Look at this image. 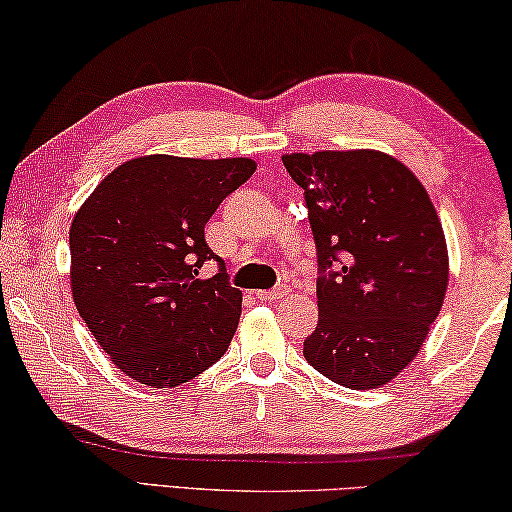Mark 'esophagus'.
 Returning <instances> with one entry per match:
<instances>
[{
    "instance_id": "obj_1",
    "label": "esophagus",
    "mask_w": 512,
    "mask_h": 512,
    "mask_svg": "<svg viewBox=\"0 0 512 512\" xmlns=\"http://www.w3.org/2000/svg\"><path fill=\"white\" fill-rule=\"evenodd\" d=\"M290 288L288 286H279V288H272V290H258L256 297L263 299V301H276L281 299L283 295H288Z\"/></svg>"
}]
</instances>
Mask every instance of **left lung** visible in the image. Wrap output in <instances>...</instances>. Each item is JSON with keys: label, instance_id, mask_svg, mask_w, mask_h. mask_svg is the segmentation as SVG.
I'll list each match as a JSON object with an SVG mask.
<instances>
[{"label": "left lung", "instance_id": "left-lung-1", "mask_svg": "<svg viewBox=\"0 0 512 512\" xmlns=\"http://www.w3.org/2000/svg\"><path fill=\"white\" fill-rule=\"evenodd\" d=\"M317 247V329L304 356L351 390L381 388L417 356L445 301L449 258L433 201L383 152L288 154Z\"/></svg>", "mask_w": 512, "mask_h": 512}]
</instances>
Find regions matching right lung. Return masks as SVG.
Listing matches in <instances>:
<instances>
[{"instance_id": "1", "label": "right lung", "mask_w": 512, "mask_h": 512, "mask_svg": "<svg viewBox=\"0 0 512 512\" xmlns=\"http://www.w3.org/2000/svg\"><path fill=\"white\" fill-rule=\"evenodd\" d=\"M254 172L251 158H133L108 174L74 215V304L129 379L174 388L229 349L242 292L206 245L204 226ZM208 260L221 270L199 280Z\"/></svg>"}]
</instances>
